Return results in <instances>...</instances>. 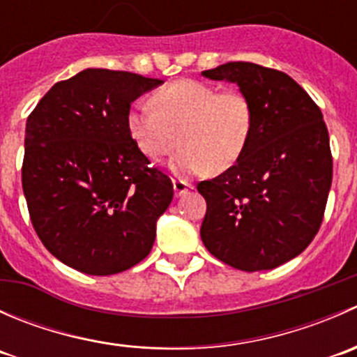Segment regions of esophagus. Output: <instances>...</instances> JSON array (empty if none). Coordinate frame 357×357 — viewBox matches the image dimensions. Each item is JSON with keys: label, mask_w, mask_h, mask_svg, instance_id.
I'll return each instance as SVG.
<instances>
[{"label": "esophagus", "mask_w": 357, "mask_h": 357, "mask_svg": "<svg viewBox=\"0 0 357 357\" xmlns=\"http://www.w3.org/2000/svg\"><path fill=\"white\" fill-rule=\"evenodd\" d=\"M172 188H174L176 197H183L193 190V185L188 181H183V179H172Z\"/></svg>", "instance_id": "34e87169"}]
</instances>
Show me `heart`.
I'll list each match as a JSON object with an SVG mask.
<instances>
[{"label":"heart","instance_id":"heart-1","mask_svg":"<svg viewBox=\"0 0 357 357\" xmlns=\"http://www.w3.org/2000/svg\"><path fill=\"white\" fill-rule=\"evenodd\" d=\"M254 107L240 91H222L193 79L172 82L128 112L131 138L149 158H160L181 142L171 160L178 174L222 172L245 153L254 132Z\"/></svg>","mask_w":357,"mask_h":357}]
</instances>
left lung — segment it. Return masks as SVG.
Wrapping results in <instances>:
<instances>
[{
  "label": "left lung",
  "mask_w": 357,
  "mask_h": 357,
  "mask_svg": "<svg viewBox=\"0 0 357 357\" xmlns=\"http://www.w3.org/2000/svg\"><path fill=\"white\" fill-rule=\"evenodd\" d=\"M202 75L238 86L255 115L245 153L197 186L207 202L202 242L231 268H278L305 250L325 214L333 162L323 114L275 68L229 62Z\"/></svg>",
  "instance_id": "8db88e82"
}]
</instances>
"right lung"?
<instances>
[{
  "mask_svg": "<svg viewBox=\"0 0 357 357\" xmlns=\"http://www.w3.org/2000/svg\"><path fill=\"white\" fill-rule=\"evenodd\" d=\"M162 79L86 68L56 82L25 124L22 188L43 245L75 271L138 264L174 190L128 129L131 103Z\"/></svg>",
  "mask_w": 357,
  "mask_h": 357,
  "instance_id": "add662e5",
  "label": "right lung"
}]
</instances>
